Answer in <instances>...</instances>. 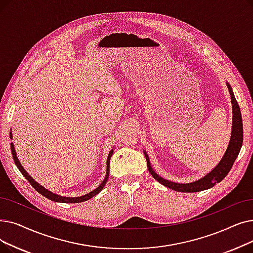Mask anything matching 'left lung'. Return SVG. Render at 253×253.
<instances>
[{
	"instance_id": "obj_1",
	"label": "left lung",
	"mask_w": 253,
	"mask_h": 253,
	"mask_svg": "<svg viewBox=\"0 0 253 253\" xmlns=\"http://www.w3.org/2000/svg\"><path fill=\"white\" fill-rule=\"evenodd\" d=\"M226 85L230 95V101H232V105H233V124H232V133H230L229 144L227 146V149L224 153L223 157L221 158L220 161H219L217 166L211 171H209L206 175H204L203 178L191 183H177V182H172V181L164 179L160 177L159 174H157V172H155V170L153 169L151 166L147 152L144 150V154L148 163V169L150 173L153 175V178L156 181H158L161 185L179 192H199V191L212 188L215 184L221 182L226 177V174L229 172L236 158L239 155L241 147H242V144H243V123H242V116H241L240 107L235 98L232 86H230V84L227 82H226Z\"/></svg>"
}]
</instances>
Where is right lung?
Listing matches in <instances>:
<instances>
[{
  "mask_svg": "<svg viewBox=\"0 0 253 253\" xmlns=\"http://www.w3.org/2000/svg\"><path fill=\"white\" fill-rule=\"evenodd\" d=\"M10 138L12 139V132H10ZM10 147H11V152H12V156H13V160L15 162V166L17 167V169H19V171L23 173L24 177L29 181V183L32 185V187H34L35 190L37 192H39L40 194H42L43 196H45L46 199L52 201V202H57V203H69V204H76V203H82V202H85V201H89L90 199H92L93 196H95L96 194L99 193L103 187L105 186L106 182H107V179H108V174H109V161H111V157L113 155L114 153V149H112V151L109 152L108 156H107V160H106V173H105V177L102 181V183L98 186L97 188H95L93 191L86 193L84 195H82V196H78V197H66V196H62V195H59V194H56L51 192L50 190L46 189L43 187L42 185H40L38 182H36L34 179H33L31 175L27 172V170L23 168V166H21V163L19 162L18 158H17V155H16V151L14 149V145L13 142H11L10 144Z\"/></svg>",
  "mask_w": 253,
  "mask_h": 253,
  "instance_id": "obj_1",
  "label": "right lung"
}]
</instances>
